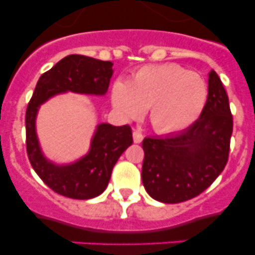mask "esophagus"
<instances>
[{
  "label": "esophagus",
  "mask_w": 255,
  "mask_h": 255,
  "mask_svg": "<svg viewBox=\"0 0 255 255\" xmlns=\"http://www.w3.org/2000/svg\"><path fill=\"white\" fill-rule=\"evenodd\" d=\"M133 141L134 143H141L143 141V134L141 133V130H133Z\"/></svg>",
  "instance_id": "1"
}]
</instances>
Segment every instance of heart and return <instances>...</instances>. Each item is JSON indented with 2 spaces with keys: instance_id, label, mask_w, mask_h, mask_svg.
Instances as JSON below:
<instances>
[{
  "instance_id": "obj_1",
  "label": "heart",
  "mask_w": 255,
  "mask_h": 255,
  "mask_svg": "<svg viewBox=\"0 0 255 255\" xmlns=\"http://www.w3.org/2000/svg\"><path fill=\"white\" fill-rule=\"evenodd\" d=\"M208 84L200 74L175 64L144 66L128 79L117 82L112 101L126 118L141 116L148 108V121L158 133L190 127L208 102Z\"/></svg>"
}]
</instances>
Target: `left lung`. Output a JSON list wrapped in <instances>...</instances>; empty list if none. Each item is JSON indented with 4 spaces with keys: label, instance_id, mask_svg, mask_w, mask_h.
<instances>
[{
    "label": "left lung",
    "instance_id": "obj_1",
    "mask_svg": "<svg viewBox=\"0 0 255 255\" xmlns=\"http://www.w3.org/2000/svg\"><path fill=\"white\" fill-rule=\"evenodd\" d=\"M208 102L186 129L142 142V182L151 197L165 204L186 201L205 191L229 157L233 117L220 78L209 73Z\"/></svg>",
    "mask_w": 255,
    "mask_h": 255
}]
</instances>
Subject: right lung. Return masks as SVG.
Returning <instances> with one entry per match:
<instances>
[{
  "label": "right lung",
  "instance_id": "add662e5",
  "mask_svg": "<svg viewBox=\"0 0 255 255\" xmlns=\"http://www.w3.org/2000/svg\"><path fill=\"white\" fill-rule=\"evenodd\" d=\"M113 63L84 55H68L44 73L26 109V148L31 166L51 190L70 199L99 196L108 186L112 170L121 154L132 144L128 125L114 127L99 123L85 156L68 165H56L44 156L36 134V116L51 97L73 92L104 95L113 75Z\"/></svg>",
  "mask_w": 255,
  "mask_h": 255
}]
</instances>
